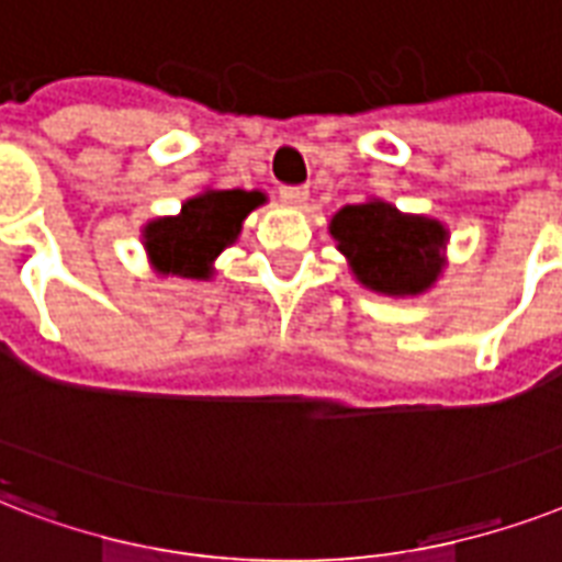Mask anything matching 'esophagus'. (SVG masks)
Returning <instances> with one entry per match:
<instances>
[{"label":"esophagus","instance_id":"obj_1","mask_svg":"<svg viewBox=\"0 0 562 562\" xmlns=\"http://www.w3.org/2000/svg\"><path fill=\"white\" fill-rule=\"evenodd\" d=\"M278 193H281V199H284L286 204H293V207H302V204H307V199H311L307 187H281Z\"/></svg>","mask_w":562,"mask_h":562}]
</instances>
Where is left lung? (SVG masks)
<instances>
[{
    "label": "left lung",
    "mask_w": 562,
    "mask_h": 562,
    "mask_svg": "<svg viewBox=\"0 0 562 562\" xmlns=\"http://www.w3.org/2000/svg\"><path fill=\"white\" fill-rule=\"evenodd\" d=\"M330 234L360 284L378 293L416 295L442 269L446 228L425 216H404L386 202L346 204L330 220Z\"/></svg>",
    "instance_id": "8db88e82"
}]
</instances>
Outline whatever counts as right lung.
<instances>
[{"label":"right lung","mask_w":562,"mask_h":562,"mask_svg":"<svg viewBox=\"0 0 562 562\" xmlns=\"http://www.w3.org/2000/svg\"><path fill=\"white\" fill-rule=\"evenodd\" d=\"M263 202L258 190H211L195 195L172 220L151 222L146 249L164 276L207 278L211 260L237 240L243 220Z\"/></svg>","instance_id":"right-lung-1"}]
</instances>
